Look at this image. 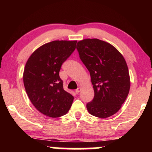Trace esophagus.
Returning a JSON list of instances; mask_svg holds the SVG:
<instances>
[{"label":"esophagus","mask_w":152,"mask_h":152,"mask_svg":"<svg viewBox=\"0 0 152 152\" xmlns=\"http://www.w3.org/2000/svg\"><path fill=\"white\" fill-rule=\"evenodd\" d=\"M81 88H78L77 89H76V91H76V94H79V92L81 91Z\"/></svg>","instance_id":"34e87169"}]
</instances>
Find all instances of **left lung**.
Here are the masks:
<instances>
[{
    "label": "left lung",
    "mask_w": 152,
    "mask_h": 152,
    "mask_svg": "<svg viewBox=\"0 0 152 152\" xmlns=\"http://www.w3.org/2000/svg\"><path fill=\"white\" fill-rule=\"evenodd\" d=\"M76 49L89 71L94 90L93 100L86 104L87 110L96 117L112 116L120 109L129 92L126 61L112 45L97 38L82 40Z\"/></svg>",
    "instance_id": "left-lung-1"
}]
</instances>
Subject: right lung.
<instances>
[{"mask_svg":"<svg viewBox=\"0 0 152 152\" xmlns=\"http://www.w3.org/2000/svg\"><path fill=\"white\" fill-rule=\"evenodd\" d=\"M77 41H53L31 54L23 72V83L36 109L52 118L65 115L74 96L66 91L59 76L62 64L75 50Z\"/></svg>","mask_w":152,"mask_h":152,"instance_id":"1","label":"right lung"}]
</instances>
